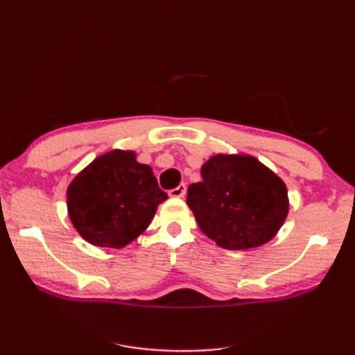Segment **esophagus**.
I'll return each instance as SVG.
<instances>
[{
  "label": "esophagus",
  "mask_w": 355,
  "mask_h": 355,
  "mask_svg": "<svg viewBox=\"0 0 355 355\" xmlns=\"http://www.w3.org/2000/svg\"><path fill=\"white\" fill-rule=\"evenodd\" d=\"M186 184H180V186H177L175 189H171L169 191V197H172V198H183L184 195H186Z\"/></svg>",
  "instance_id": "1"
}]
</instances>
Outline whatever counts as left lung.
Returning a JSON list of instances; mask_svg holds the SVG:
<instances>
[{"mask_svg": "<svg viewBox=\"0 0 355 355\" xmlns=\"http://www.w3.org/2000/svg\"><path fill=\"white\" fill-rule=\"evenodd\" d=\"M187 189V206L201 232L227 250L268 243L288 215L286 186L258 158L216 154Z\"/></svg>", "mask_w": 355, "mask_h": 355, "instance_id": "1", "label": "left lung"}]
</instances>
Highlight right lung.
I'll use <instances>...</instances> for the list:
<instances>
[{
	"mask_svg": "<svg viewBox=\"0 0 355 355\" xmlns=\"http://www.w3.org/2000/svg\"><path fill=\"white\" fill-rule=\"evenodd\" d=\"M166 198L153 168L135 160L134 150L122 149L97 157L67 189L74 229L89 244L111 248L141 235Z\"/></svg>",
	"mask_w": 355,
	"mask_h": 355,
	"instance_id": "obj_1",
	"label": "right lung"
}]
</instances>
